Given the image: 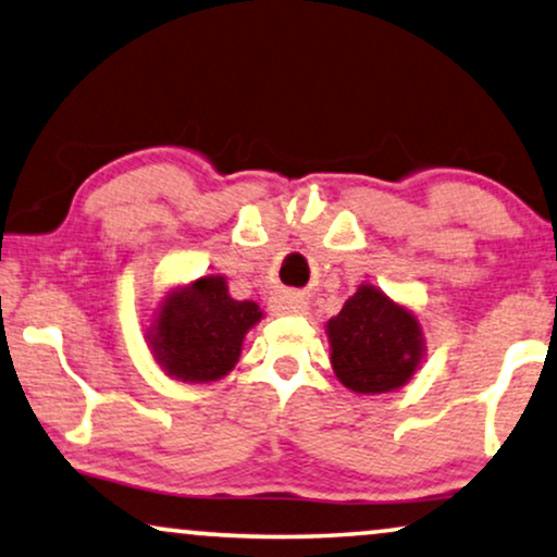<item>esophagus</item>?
I'll use <instances>...</instances> for the list:
<instances>
[{
  "mask_svg": "<svg viewBox=\"0 0 557 557\" xmlns=\"http://www.w3.org/2000/svg\"><path fill=\"white\" fill-rule=\"evenodd\" d=\"M273 307H276L278 312H305L307 310V299L301 297L297 292H284L281 297L273 299Z\"/></svg>",
  "mask_w": 557,
  "mask_h": 557,
  "instance_id": "34e87169",
  "label": "esophagus"
}]
</instances>
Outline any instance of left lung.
Wrapping results in <instances>:
<instances>
[{"label": "left lung", "mask_w": 557, "mask_h": 557, "mask_svg": "<svg viewBox=\"0 0 557 557\" xmlns=\"http://www.w3.org/2000/svg\"><path fill=\"white\" fill-rule=\"evenodd\" d=\"M333 372L348 389L382 395L403 387L423 356L413 312L374 286H361L327 322Z\"/></svg>", "instance_id": "8db88e82"}]
</instances>
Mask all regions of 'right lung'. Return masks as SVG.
Wrapping results in <instances>:
<instances>
[{
    "mask_svg": "<svg viewBox=\"0 0 557 557\" xmlns=\"http://www.w3.org/2000/svg\"><path fill=\"white\" fill-rule=\"evenodd\" d=\"M263 318L256 301H237L222 276H201L164 299L149 341L154 359L183 382H214L232 372L243 338Z\"/></svg>",
    "mask_w": 557,
    "mask_h": 557,
    "instance_id": "1",
    "label": "right lung"
}]
</instances>
